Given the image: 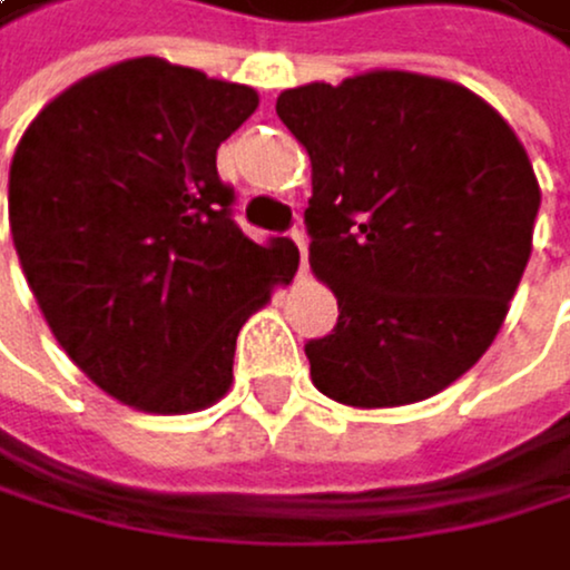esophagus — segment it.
<instances>
[{
    "label": "esophagus",
    "instance_id": "34e87169",
    "mask_svg": "<svg viewBox=\"0 0 570 570\" xmlns=\"http://www.w3.org/2000/svg\"><path fill=\"white\" fill-rule=\"evenodd\" d=\"M291 242H294L297 252H301V276H308V234H304V230H294V234H291Z\"/></svg>",
    "mask_w": 570,
    "mask_h": 570
}]
</instances>
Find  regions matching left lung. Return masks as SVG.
I'll return each instance as SVG.
<instances>
[{
  "label": "left lung",
  "instance_id": "obj_1",
  "mask_svg": "<svg viewBox=\"0 0 570 570\" xmlns=\"http://www.w3.org/2000/svg\"><path fill=\"white\" fill-rule=\"evenodd\" d=\"M276 115L308 150V262L340 304L304 346L315 389L354 410L431 400L487 354L525 273V146L473 90L406 69L283 90Z\"/></svg>",
  "mask_w": 570,
  "mask_h": 570
}]
</instances>
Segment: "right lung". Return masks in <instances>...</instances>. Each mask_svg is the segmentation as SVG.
Wrapping results in <instances>:
<instances>
[{"mask_svg":"<svg viewBox=\"0 0 570 570\" xmlns=\"http://www.w3.org/2000/svg\"><path fill=\"white\" fill-rule=\"evenodd\" d=\"M255 108L245 83L142 55L48 100L9 164V230L51 336L132 410L224 400L242 325L297 273L291 242L230 220L216 175Z\"/></svg>","mask_w":570,"mask_h":570,"instance_id":"add662e5","label":"right lung"}]
</instances>
